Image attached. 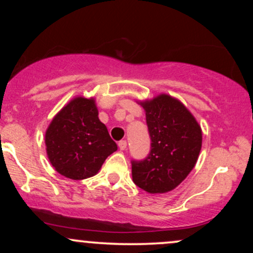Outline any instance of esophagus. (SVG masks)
<instances>
[{
  "instance_id": "esophagus-1",
  "label": "esophagus",
  "mask_w": 253,
  "mask_h": 253,
  "mask_svg": "<svg viewBox=\"0 0 253 253\" xmlns=\"http://www.w3.org/2000/svg\"><path fill=\"white\" fill-rule=\"evenodd\" d=\"M119 149H120L121 151H124V150H126V147H127V141L126 140H121V141H119Z\"/></svg>"
}]
</instances>
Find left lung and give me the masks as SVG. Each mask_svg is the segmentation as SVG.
<instances>
[{"label":"left lung","mask_w":253,"mask_h":253,"mask_svg":"<svg viewBox=\"0 0 253 253\" xmlns=\"http://www.w3.org/2000/svg\"><path fill=\"white\" fill-rule=\"evenodd\" d=\"M146 115L150 155L132 162L135 185L150 194L173 190L195 167L202 147V129L190 110L176 97L159 94L138 101Z\"/></svg>","instance_id":"obj_1"}]
</instances>
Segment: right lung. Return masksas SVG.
Wrapping results in <instances>:
<instances>
[{
    "mask_svg": "<svg viewBox=\"0 0 253 253\" xmlns=\"http://www.w3.org/2000/svg\"><path fill=\"white\" fill-rule=\"evenodd\" d=\"M46 153L58 173L70 179L95 176L118 150L98 119L94 97H74L52 119L45 133Z\"/></svg>",
    "mask_w": 253,
    "mask_h": 253,
    "instance_id": "right-lung-1",
    "label": "right lung"
}]
</instances>
